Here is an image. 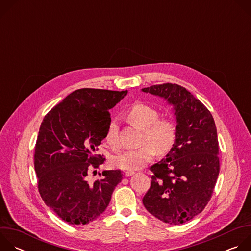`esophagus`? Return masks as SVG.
<instances>
[{"mask_svg": "<svg viewBox=\"0 0 251 251\" xmlns=\"http://www.w3.org/2000/svg\"><path fill=\"white\" fill-rule=\"evenodd\" d=\"M135 174V172H133V171H127V172H125V176H133Z\"/></svg>", "mask_w": 251, "mask_h": 251, "instance_id": "1", "label": "esophagus"}]
</instances>
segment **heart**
<instances>
[{
    "label": "heart",
    "instance_id": "b5f03b06",
    "mask_svg": "<svg viewBox=\"0 0 251 251\" xmlns=\"http://www.w3.org/2000/svg\"><path fill=\"white\" fill-rule=\"evenodd\" d=\"M129 123L144 132L142 143L145 144L139 149L127 150L112 159V165L125 171H136L149 164L159 152L166 154L173 148L176 141V125L168 117H159L158 111L153 107L135 103L125 112ZM105 140L112 149L120 147L118 126L111 120L105 131Z\"/></svg>",
    "mask_w": 251,
    "mask_h": 251
}]
</instances>
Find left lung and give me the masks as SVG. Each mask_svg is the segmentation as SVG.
I'll return each instance as SVG.
<instances>
[{"label": "left lung", "instance_id": "1", "mask_svg": "<svg viewBox=\"0 0 251 251\" xmlns=\"http://www.w3.org/2000/svg\"><path fill=\"white\" fill-rule=\"evenodd\" d=\"M173 105L176 141L166 158L153 165L143 204L158 220L181 225L201 213L220 173L216 123L206 107L185 87L164 83L142 89Z\"/></svg>", "mask_w": 251, "mask_h": 251}]
</instances>
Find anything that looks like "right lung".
<instances>
[{
    "label": "right lung",
    "instance_id": "add662e5",
    "mask_svg": "<svg viewBox=\"0 0 251 251\" xmlns=\"http://www.w3.org/2000/svg\"><path fill=\"white\" fill-rule=\"evenodd\" d=\"M127 92L75 90L55 105L41 124L34 149L39 192L45 203L69 225L96 220L122 180L120 170L104 171L94 183L87 181V173L104 163L105 158L96 151L111 121L109 110Z\"/></svg>",
    "mask_w": 251,
    "mask_h": 251
}]
</instances>
